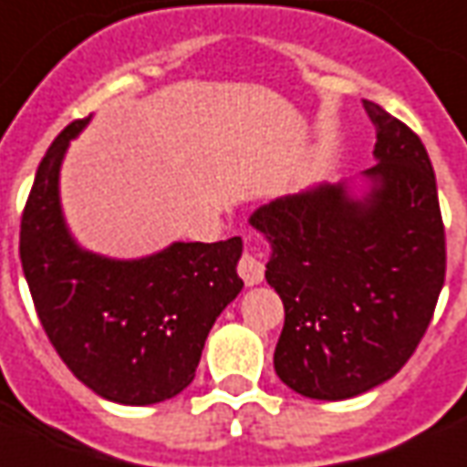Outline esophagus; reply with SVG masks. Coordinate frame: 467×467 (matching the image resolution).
<instances>
[{"mask_svg": "<svg viewBox=\"0 0 467 467\" xmlns=\"http://www.w3.org/2000/svg\"><path fill=\"white\" fill-rule=\"evenodd\" d=\"M264 274H266V266L261 264V258H256L254 254H244V256H241V261H238V275L244 278V284H261V281H264Z\"/></svg>", "mask_w": 467, "mask_h": 467, "instance_id": "esophagus-1", "label": "esophagus"}]
</instances>
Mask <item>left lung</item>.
Masks as SVG:
<instances>
[{
	"instance_id": "left-lung-1",
	"label": "left lung",
	"mask_w": 467,
	"mask_h": 467,
	"mask_svg": "<svg viewBox=\"0 0 467 467\" xmlns=\"http://www.w3.org/2000/svg\"><path fill=\"white\" fill-rule=\"evenodd\" d=\"M376 166L366 189L321 183L254 211L271 244L266 281L281 296L274 368L316 400H346L406 366L445 281V229L423 141L373 101Z\"/></svg>"
}]
</instances>
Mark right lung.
I'll use <instances>...</instances> for the list:
<instances>
[{"label": "right lung", "instance_id": "right-lung-1", "mask_svg": "<svg viewBox=\"0 0 467 467\" xmlns=\"http://www.w3.org/2000/svg\"><path fill=\"white\" fill-rule=\"evenodd\" d=\"M89 119L71 121L36 169L19 231L24 278L74 376L107 400L151 406L196 376L211 326L244 288L236 274L244 241H176L131 261L81 248L64 223L59 169Z\"/></svg>", "mask_w": 467, "mask_h": 467}]
</instances>
